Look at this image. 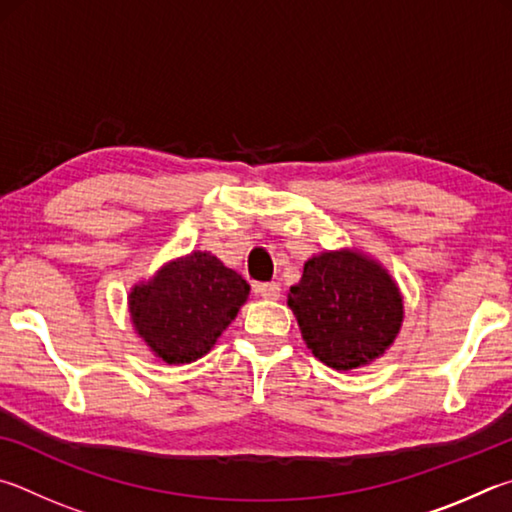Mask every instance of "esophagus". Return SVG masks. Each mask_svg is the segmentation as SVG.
<instances>
[{
	"mask_svg": "<svg viewBox=\"0 0 512 512\" xmlns=\"http://www.w3.org/2000/svg\"><path fill=\"white\" fill-rule=\"evenodd\" d=\"M280 284L275 282H262V284H255V293L257 296H262L266 300H277L280 298Z\"/></svg>",
	"mask_w": 512,
	"mask_h": 512,
	"instance_id": "obj_1",
	"label": "esophagus"
}]
</instances>
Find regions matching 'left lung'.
<instances>
[{"instance_id": "8db88e82", "label": "left lung", "mask_w": 512, "mask_h": 512, "mask_svg": "<svg viewBox=\"0 0 512 512\" xmlns=\"http://www.w3.org/2000/svg\"><path fill=\"white\" fill-rule=\"evenodd\" d=\"M289 307L318 361L336 370L366 366L395 341L404 307L384 268L341 250L311 257Z\"/></svg>"}]
</instances>
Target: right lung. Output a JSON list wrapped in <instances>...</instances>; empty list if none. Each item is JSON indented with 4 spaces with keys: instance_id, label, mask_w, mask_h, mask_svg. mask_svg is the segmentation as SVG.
<instances>
[{
    "instance_id": "right-lung-1",
    "label": "right lung",
    "mask_w": 512,
    "mask_h": 512,
    "mask_svg": "<svg viewBox=\"0 0 512 512\" xmlns=\"http://www.w3.org/2000/svg\"><path fill=\"white\" fill-rule=\"evenodd\" d=\"M248 282L210 253L171 262L131 293V318L146 345L167 363L210 352L248 298Z\"/></svg>"
}]
</instances>
